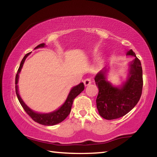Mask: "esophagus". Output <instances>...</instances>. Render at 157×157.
I'll use <instances>...</instances> for the list:
<instances>
[{
    "instance_id": "obj_1",
    "label": "esophagus",
    "mask_w": 157,
    "mask_h": 157,
    "mask_svg": "<svg viewBox=\"0 0 157 157\" xmlns=\"http://www.w3.org/2000/svg\"><path fill=\"white\" fill-rule=\"evenodd\" d=\"M84 86H89V84H91V79H90V78H86V79H85L84 80Z\"/></svg>"
}]
</instances>
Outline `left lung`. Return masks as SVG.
Masks as SVG:
<instances>
[{
	"instance_id": "obj_1",
	"label": "left lung",
	"mask_w": 157,
	"mask_h": 157,
	"mask_svg": "<svg viewBox=\"0 0 157 157\" xmlns=\"http://www.w3.org/2000/svg\"><path fill=\"white\" fill-rule=\"evenodd\" d=\"M127 55L135 58L130 63L129 74L127 81L121 87L113 86L107 80L108 68H104L95 77V84L99 92L96 105L100 116L107 120H113L129 112L141 96L143 89V71L141 63L132 50L127 51Z\"/></svg>"
}]
</instances>
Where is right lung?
Wrapping results in <instances>:
<instances>
[{
  "label": "right lung",
  "mask_w": 157,
  "mask_h": 157,
  "mask_svg": "<svg viewBox=\"0 0 157 157\" xmlns=\"http://www.w3.org/2000/svg\"><path fill=\"white\" fill-rule=\"evenodd\" d=\"M45 46V44H41L37 46L35 48H43ZM31 52H29L28 54H26L24 57L23 58L22 61L20 63L19 68L18 69L17 73L16 75V78H15V89H16V94H17L18 100L19 101L20 104L22 106V107L24 109V110L26 113H27L29 116L31 117V118L33 119L34 121H35L36 123H38L41 124H43V125H55V124H58L62 122L63 120H65V118L67 117L69 113L71 112V107H72V105L73 102V100L75 98L78 96V95L80 94L82 91H84V85L83 82H82L77 86H74L71 90L70 93L68 95V98L65 102L63 103V105L60 108L58 109L57 110L53 111V112L49 113H39L36 112H34V111L30 109L27 105H26L24 102L21 99L20 97L19 94H18V74L21 72V68L23 67V63H24L25 60L29 55L30 54Z\"/></svg>",
  "instance_id": "right-lung-1"
}]
</instances>
